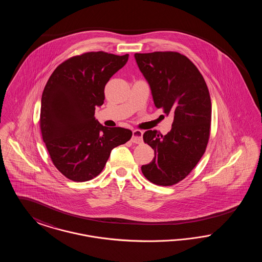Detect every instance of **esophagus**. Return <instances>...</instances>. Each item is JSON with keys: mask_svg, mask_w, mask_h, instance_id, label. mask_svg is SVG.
Masks as SVG:
<instances>
[{"mask_svg": "<svg viewBox=\"0 0 262 262\" xmlns=\"http://www.w3.org/2000/svg\"><path fill=\"white\" fill-rule=\"evenodd\" d=\"M142 136L143 133L139 129H135L133 132V137H132V141L134 143H141L142 142Z\"/></svg>", "mask_w": 262, "mask_h": 262, "instance_id": "esophagus-1", "label": "esophagus"}]
</instances>
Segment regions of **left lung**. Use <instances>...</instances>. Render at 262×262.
Returning a JSON list of instances; mask_svg holds the SVG:
<instances>
[{"instance_id": "1", "label": "left lung", "mask_w": 262, "mask_h": 262, "mask_svg": "<svg viewBox=\"0 0 262 262\" xmlns=\"http://www.w3.org/2000/svg\"><path fill=\"white\" fill-rule=\"evenodd\" d=\"M135 58L155 107L174 116L166 136L156 130L143 134L154 158L141 171L155 185L173 186L191 172L206 149L211 123L209 91L198 68L180 53H137Z\"/></svg>"}]
</instances>
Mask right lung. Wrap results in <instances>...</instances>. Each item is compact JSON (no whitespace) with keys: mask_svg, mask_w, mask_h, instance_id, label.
Wrapping results in <instances>:
<instances>
[{"mask_svg":"<svg viewBox=\"0 0 262 262\" xmlns=\"http://www.w3.org/2000/svg\"><path fill=\"white\" fill-rule=\"evenodd\" d=\"M128 60L88 52L62 62L48 79L41 98L40 128L55 167L68 179L86 182L102 172L113 148L133 136L124 127H106L95 119L109 79Z\"/></svg>","mask_w":262,"mask_h":262,"instance_id":"obj_1","label":"right lung"}]
</instances>
